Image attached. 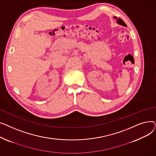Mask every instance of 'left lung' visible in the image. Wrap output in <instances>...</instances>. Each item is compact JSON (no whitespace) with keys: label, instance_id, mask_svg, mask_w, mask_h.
<instances>
[{"label":"left lung","instance_id":"left-lung-1","mask_svg":"<svg viewBox=\"0 0 156 156\" xmlns=\"http://www.w3.org/2000/svg\"><path fill=\"white\" fill-rule=\"evenodd\" d=\"M114 18L116 19L117 20V23H118V24H119V25H121V26H123V27H126V23L123 21H122V20H121V18L118 19L116 17H114Z\"/></svg>","mask_w":156,"mask_h":156}]
</instances>
